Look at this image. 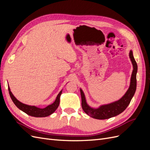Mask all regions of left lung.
<instances>
[{
    "mask_svg": "<svg viewBox=\"0 0 150 150\" xmlns=\"http://www.w3.org/2000/svg\"><path fill=\"white\" fill-rule=\"evenodd\" d=\"M129 58L133 64V70L131 78L129 88L125 94L118 101L112 103L102 105L99 108L94 109L90 107L86 103L84 94L80 89L81 96V106L83 111L89 116L98 120H106L116 116L123 112L129 104L137 89V73L138 66L133 55L132 51L129 52Z\"/></svg>",
    "mask_w": 150,
    "mask_h": 150,
    "instance_id": "left-lung-1",
    "label": "left lung"
}]
</instances>
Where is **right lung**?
<instances>
[{
    "instance_id": "1",
    "label": "right lung",
    "mask_w": 150,
    "mask_h": 150,
    "mask_svg": "<svg viewBox=\"0 0 150 150\" xmlns=\"http://www.w3.org/2000/svg\"><path fill=\"white\" fill-rule=\"evenodd\" d=\"M8 93H9L10 96L12 99L13 103L15 104V105L19 108L21 111L25 112L27 115H28L34 117H46L55 111L57 108H58L60 102V96L62 93V91H61L60 93L58 94L57 96L56 99L55 101H54L52 104H50V105L47 106L45 108H39L38 107H35L34 106H29L27 105V104L22 103L19 101H18L17 99L14 97V96L12 94V93L11 91L10 88L8 86Z\"/></svg>"
}]
</instances>
